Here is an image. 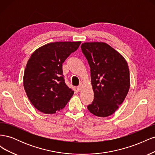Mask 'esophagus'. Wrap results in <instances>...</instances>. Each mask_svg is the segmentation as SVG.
<instances>
[{"label": "esophagus", "instance_id": "34e87169", "mask_svg": "<svg viewBox=\"0 0 155 155\" xmlns=\"http://www.w3.org/2000/svg\"><path fill=\"white\" fill-rule=\"evenodd\" d=\"M77 91H78V92H80L81 91V86L80 85V86H78V87H77Z\"/></svg>", "mask_w": 155, "mask_h": 155}]
</instances>
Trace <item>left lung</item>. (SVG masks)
Returning a JSON list of instances; mask_svg holds the SVG:
<instances>
[{"label":"left lung","instance_id":"obj_1","mask_svg":"<svg viewBox=\"0 0 155 155\" xmlns=\"http://www.w3.org/2000/svg\"><path fill=\"white\" fill-rule=\"evenodd\" d=\"M91 68L94 100L87 106L94 115H112L122 104L130 87L129 69L124 58L105 43H84L81 46Z\"/></svg>","mask_w":155,"mask_h":155}]
</instances>
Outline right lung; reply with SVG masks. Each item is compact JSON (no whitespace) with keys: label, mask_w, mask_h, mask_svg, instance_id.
<instances>
[{"label":"right lung","mask_w":155,"mask_h":155,"mask_svg":"<svg viewBox=\"0 0 155 155\" xmlns=\"http://www.w3.org/2000/svg\"><path fill=\"white\" fill-rule=\"evenodd\" d=\"M80 44L81 41L50 43L31 54L25 68L23 85L36 109L54 114L72 97L74 92L64 82L62 64Z\"/></svg>","instance_id":"1"}]
</instances>
